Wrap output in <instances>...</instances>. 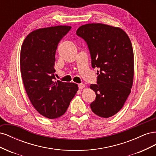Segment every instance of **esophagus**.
<instances>
[{"label": "esophagus", "mask_w": 156, "mask_h": 156, "mask_svg": "<svg viewBox=\"0 0 156 156\" xmlns=\"http://www.w3.org/2000/svg\"><path fill=\"white\" fill-rule=\"evenodd\" d=\"M85 88V85H84V84L81 83V84H79V88L80 90H81V89H83V88Z\"/></svg>", "instance_id": "1"}]
</instances>
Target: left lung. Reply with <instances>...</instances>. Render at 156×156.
<instances>
[{
  "label": "left lung",
  "instance_id": "left-lung-1",
  "mask_svg": "<svg viewBox=\"0 0 156 156\" xmlns=\"http://www.w3.org/2000/svg\"><path fill=\"white\" fill-rule=\"evenodd\" d=\"M76 34L87 42L92 67L99 69L97 84L90 86L96 95L91 109L100 117H111L124 106L133 85L134 56L131 40L120 28L102 23L82 25Z\"/></svg>",
  "mask_w": 156,
  "mask_h": 156
}]
</instances>
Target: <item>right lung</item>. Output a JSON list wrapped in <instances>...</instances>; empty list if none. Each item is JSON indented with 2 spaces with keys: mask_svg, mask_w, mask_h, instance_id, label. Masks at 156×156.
<instances>
[{
  "mask_svg": "<svg viewBox=\"0 0 156 156\" xmlns=\"http://www.w3.org/2000/svg\"><path fill=\"white\" fill-rule=\"evenodd\" d=\"M71 28L59 25L35 30L21 46L20 69L25 90L35 109L49 119L63 115L78 90L75 83L55 81L56 51Z\"/></svg>",
  "mask_w": 156,
  "mask_h": 156,
  "instance_id": "obj_1",
  "label": "right lung"
}]
</instances>
